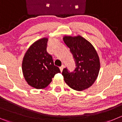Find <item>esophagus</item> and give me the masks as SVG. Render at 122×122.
Here are the masks:
<instances>
[{"mask_svg": "<svg viewBox=\"0 0 122 122\" xmlns=\"http://www.w3.org/2000/svg\"><path fill=\"white\" fill-rule=\"evenodd\" d=\"M64 68V64H62V66H61V67H60V70H61V71H62V70H63V69Z\"/></svg>", "mask_w": 122, "mask_h": 122, "instance_id": "1", "label": "esophagus"}]
</instances>
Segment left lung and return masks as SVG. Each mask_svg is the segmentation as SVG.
<instances>
[{
  "label": "left lung",
  "mask_w": 122,
  "mask_h": 122,
  "mask_svg": "<svg viewBox=\"0 0 122 122\" xmlns=\"http://www.w3.org/2000/svg\"><path fill=\"white\" fill-rule=\"evenodd\" d=\"M63 40L70 49L76 66L72 72H69L67 68L63 69L64 81L75 90L82 91L89 88L99 72L100 61L97 52L89 41L80 35L65 36Z\"/></svg>",
  "instance_id": "obj_1"
}]
</instances>
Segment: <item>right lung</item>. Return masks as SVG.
Returning a JSON list of instances; mask_svg holds the SVG:
<instances>
[{
  "instance_id": "right-lung-1",
  "label": "right lung",
  "mask_w": 122,
  "mask_h": 122,
  "mask_svg": "<svg viewBox=\"0 0 122 122\" xmlns=\"http://www.w3.org/2000/svg\"><path fill=\"white\" fill-rule=\"evenodd\" d=\"M48 38L36 41L30 46L24 56L22 71L25 80L37 89L47 87L55 74L60 73L55 66L51 55L47 52Z\"/></svg>"
}]
</instances>
